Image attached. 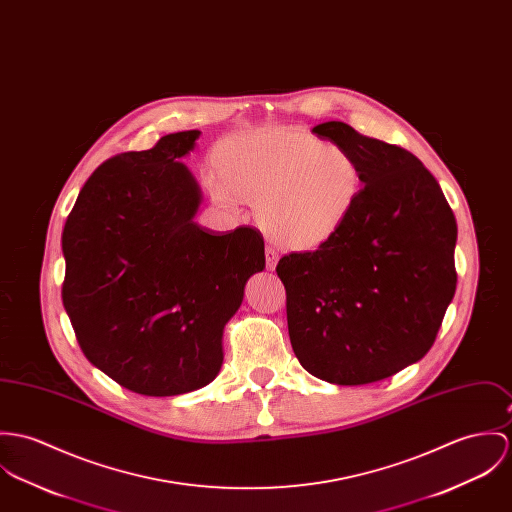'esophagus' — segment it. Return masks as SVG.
Returning <instances> with one entry per match:
<instances>
[{"label":"esophagus","mask_w":512,"mask_h":512,"mask_svg":"<svg viewBox=\"0 0 512 512\" xmlns=\"http://www.w3.org/2000/svg\"><path fill=\"white\" fill-rule=\"evenodd\" d=\"M276 264H278V252L272 250V248H266V266H268V270H276Z\"/></svg>","instance_id":"34e87169"}]
</instances>
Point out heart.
Listing matches in <instances>:
<instances>
[{
	"mask_svg": "<svg viewBox=\"0 0 512 512\" xmlns=\"http://www.w3.org/2000/svg\"><path fill=\"white\" fill-rule=\"evenodd\" d=\"M213 168V199L229 209L256 201L260 229L295 252L330 244L364 193L356 156L297 125L262 127L223 140L215 148Z\"/></svg>",
	"mask_w": 512,
	"mask_h": 512,
	"instance_id": "b5f03b06",
	"label": "heart"
}]
</instances>
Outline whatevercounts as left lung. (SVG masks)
Segmentation results:
<instances>
[{"label": "left lung", "mask_w": 512, "mask_h": 512, "mask_svg": "<svg viewBox=\"0 0 512 512\" xmlns=\"http://www.w3.org/2000/svg\"><path fill=\"white\" fill-rule=\"evenodd\" d=\"M350 150L362 199L330 244L279 260L299 364L334 385H366L417 364L456 293V217L419 158L342 121L313 127Z\"/></svg>", "instance_id": "8db88e82"}]
</instances>
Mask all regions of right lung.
Returning a JSON list of instances; mask_svg holds the SVG:
<instances>
[{
	"label": "right lung",
	"instance_id": "obj_1",
	"mask_svg": "<svg viewBox=\"0 0 512 512\" xmlns=\"http://www.w3.org/2000/svg\"><path fill=\"white\" fill-rule=\"evenodd\" d=\"M201 131L103 162L62 231V303L84 356L129 391L172 397L209 385L246 281L266 268L252 227L195 223L201 187L180 158Z\"/></svg>",
	"mask_w": 512,
	"mask_h": 512
}]
</instances>
